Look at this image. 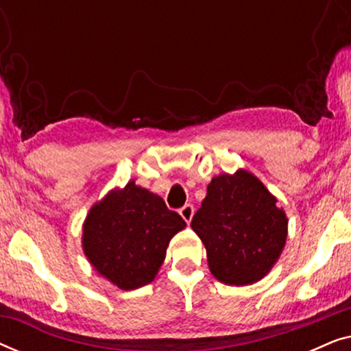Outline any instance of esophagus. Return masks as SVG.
I'll return each instance as SVG.
<instances>
[{
  "instance_id": "esophagus-1",
  "label": "esophagus",
  "mask_w": 351,
  "mask_h": 351,
  "mask_svg": "<svg viewBox=\"0 0 351 351\" xmlns=\"http://www.w3.org/2000/svg\"><path fill=\"white\" fill-rule=\"evenodd\" d=\"M193 214H195V208H193V206H191V204H185L184 208L180 209L182 219H184L186 223L191 222V219H193Z\"/></svg>"
}]
</instances>
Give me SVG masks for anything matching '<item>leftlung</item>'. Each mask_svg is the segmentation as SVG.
<instances>
[{
  "mask_svg": "<svg viewBox=\"0 0 351 351\" xmlns=\"http://www.w3.org/2000/svg\"><path fill=\"white\" fill-rule=\"evenodd\" d=\"M251 172L220 174L191 220L220 282L246 286L262 280L281 256L287 238L285 210Z\"/></svg>",
  "mask_w": 351,
  "mask_h": 351,
  "instance_id": "obj_1",
  "label": "left lung"
}]
</instances>
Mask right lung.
Masks as SVG:
<instances>
[{"label": "right lung", "instance_id": "right-lung-1", "mask_svg": "<svg viewBox=\"0 0 351 351\" xmlns=\"http://www.w3.org/2000/svg\"><path fill=\"white\" fill-rule=\"evenodd\" d=\"M186 227L161 196L128 182L90 208L83 251L95 270L123 291L155 280L171 238Z\"/></svg>", "mask_w": 351, "mask_h": 351}]
</instances>
